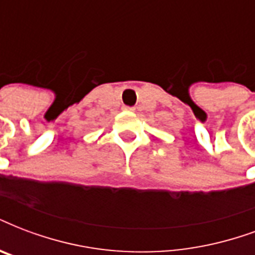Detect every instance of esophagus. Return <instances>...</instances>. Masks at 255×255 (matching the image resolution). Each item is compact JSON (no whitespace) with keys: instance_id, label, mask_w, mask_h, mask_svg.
I'll use <instances>...</instances> for the list:
<instances>
[{"instance_id":"34e87169","label":"esophagus","mask_w":255,"mask_h":255,"mask_svg":"<svg viewBox=\"0 0 255 255\" xmlns=\"http://www.w3.org/2000/svg\"><path fill=\"white\" fill-rule=\"evenodd\" d=\"M124 110H129V111H133V107H124Z\"/></svg>"}]
</instances>
